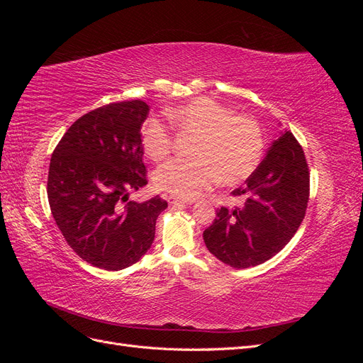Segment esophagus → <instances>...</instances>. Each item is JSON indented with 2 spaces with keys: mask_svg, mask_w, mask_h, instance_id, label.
<instances>
[{
  "mask_svg": "<svg viewBox=\"0 0 363 363\" xmlns=\"http://www.w3.org/2000/svg\"><path fill=\"white\" fill-rule=\"evenodd\" d=\"M167 199H168V201H169L171 204H177V203H188V200L180 199V196H175V195H168Z\"/></svg>",
  "mask_w": 363,
  "mask_h": 363,
  "instance_id": "34e87169",
  "label": "esophagus"
}]
</instances>
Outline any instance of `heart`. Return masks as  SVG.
Masks as SVG:
<instances>
[{
    "mask_svg": "<svg viewBox=\"0 0 363 363\" xmlns=\"http://www.w3.org/2000/svg\"><path fill=\"white\" fill-rule=\"evenodd\" d=\"M182 133L195 135L194 159H172L155 172L160 191L191 199L221 182L242 183L257 169L265 151V138L256 118L236 113L211 96H196L167 112ZM140 144L151 160L167 157L174 145L172 128L151 116L140 127Z\"/></svg>",
    "mask_w": 363,
    "mask_h": 363,
    "instance_id": "obj_1",
    "label": "heart"
}]
</instances>
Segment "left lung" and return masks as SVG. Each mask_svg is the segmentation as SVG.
I'll return each mask as SVG.
<instances>
[{
    "mask_svg": "<svg viewBox=\"0 0 363 363\" xmlns=\"http://www.w3.org/2000/svg\"><path fill=\"white\" fill-rule=\"evenodd\" d=\"M309 194L311 172L303 147L291 131H284L242 188L232 192L242 204L218 208L203 233L206 247L233 268L260 265L294 238Z\"/></svg>",
    "mask_w": 363,
    "mask_h": 363,
    "instance_id": "8db88e82",
    "label": "left lung"
}]
</instances>
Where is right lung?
<instances>
[{
    "mask_svg": "<svg viewBox=\"0 0 363 363\" xmlns=\"http://www.w3.org/2000/svg\"><path fill=\"white\" fill-rule=\"evenodd\" d=\"M147 103H111L80 116L54 148L47 194L54 221L77 256L118 271L131 267L155 240L160 196L130 201L147 184L140 127Z\"/></svg>",
    "mask_w": 363,
    "mask_h": 363,
    "instance_id": "1",
    "label": "right lung"
}]
</instances>
